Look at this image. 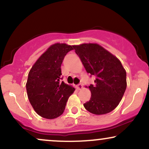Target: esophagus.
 Returning a JSON list of instances; mask_svg holds the SVG:
<instances>
[{"mask_svg": "<svg viewBox=\"0 0 149 149\" xmlns=\"http://www.w3.org/2000/svg\"><path fill=\"white\" fill-rule=\"evenodd\" d=\"M76 88H77V90H81V89L83 88V85H82L81 83H80V84L76 85Z\"/></svg>", "mask_w": 149, "mask_h": 149, "instance_id": "esophagus-1", "label": "esophagus"}]
</instances>
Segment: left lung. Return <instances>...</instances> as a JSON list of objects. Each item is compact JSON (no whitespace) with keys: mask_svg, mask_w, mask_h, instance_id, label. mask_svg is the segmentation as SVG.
<instances>
[{"mask_svg":"<svg viewBox=\"0 0 149 149\" xmlns=\"http://www.w3.org/2000/svg\"><path fill=\"white\" fill-rule=\"evenodd\" d=\"M73 47L87 72L96 77L95 84L89 86L91 97L83 104L85 109L95 115L112 111L127 88L126 71L121 62L98 44L84 43Z\"/></svg>","mask_w":149,"mask_h":149,"instance_id":"left-lung-1","label":"left lung"}]
</instances>
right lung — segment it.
Returning a JSON list of instances; mask_svg holds the SVG:
<instances>
[{"mask_svg":"<svg viewBox=\"0 0 149 149\" xmlns=\"http://www.w3.org/2000/svg\"><path fill=\"white\" fill-rule=\"evenodd\" d=\"M73 49L65 43L51 45L38 58L29 73L26 88L31 104L42 118L54 119L64 111L75 88L64 82L61 65L66 54Z\"/></svg>","mask_w":149,"mask_h":149,"instance_id":"1","label":"right lung"}]
</instances>
